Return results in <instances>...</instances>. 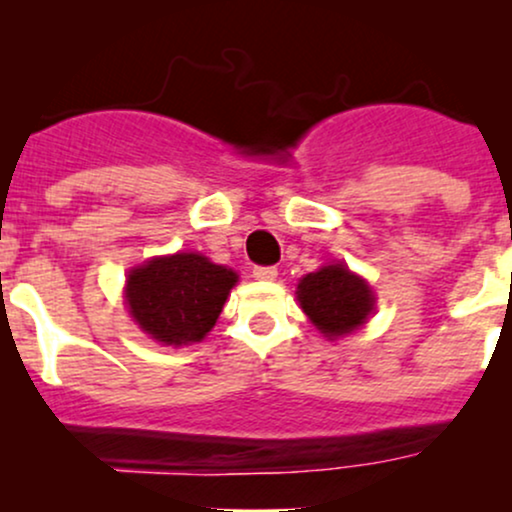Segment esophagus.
<instances>
[{
	"instance_id": "1",
	"label": "esophagus",
	"mask_w": 512,
	"mask_h": 512,
	"mask_svg": "<svg viewBox=\"0 0 512 512\" xmlns=\"http://www.w3.org/2000/svg\"><path fill=\"white\" fill-rule=\"evenodd\" d=\"M255 279L260 281H274L276 279V267H255L252 269Z\"/></svg>"
}]
</instances>
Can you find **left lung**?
<instances>
[{"mask_svg": "<svg viewBox=\"0 0 512 512\" xmlns=\"http://www.w3.org/2000/svg\"><path fill=\"white\" fill-rule=\"evenodd\" d=\"M296 296L303 313L327 339L358 330L375 305L368 281L349 272L342 262L305 274L298 281Z\"/></svg>", "mask_w": 512, "mask_h": 512, "instance_id": "1", "label": "left lung"}]
</instances>
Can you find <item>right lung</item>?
<instances>
[{"mask_svg": "<svg viewBox=\"0 0 512 512\" xmlns=\"http://www.w3.org/2000/svg\"><path fill=\"white\" fill-rule=\"evenodd\" d=\"M236 281L233 269L199 252H178L134 267L127 274L125 301L151 339L182 346L207 337Z\"/></svg>", "mask_w": 512, "mask_h": 512, "instance_id": "1", "label": "right lung"}]
</instances>
